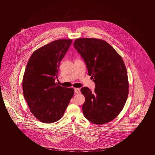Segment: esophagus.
Returning <instances> with one entry per match:
<instances>
[{"label":"esophagus","mask_w":155,"mask_h":155,"mask_svg":"<svg viewBox=\"0 0 155 155\" xmlns=\"http://www.w3.org/2000/svg\"><path fill=\"white\" fill-rule=\"evenodd\" d=\"M74 91H75V93L76 94H78V93H80V89L79 88H75L74 89Z\"/></svg>","instance_id":"1"}]
</instances>
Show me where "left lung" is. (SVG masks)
<instances>
[{
  "label": "left lung",
  "instance_id": "obj_1",
  "mask_svg": "<svg viewBox=\"0 0 155 155\" xmlns=\"http://www.w3.org/2000/svg\"><path fill=\"white\" fill-rule=\"evenodd\" d=\"M73 45L84 58L95 84L94 91L87 87L81 89L85 97L82 105L84 117L95 124L112 121L122 111L129 91L127 69L122 57L101 39L80 38Z\"/></svg>",
  "mask_w": 155,
  "mask_h": 155
}]
</instances>
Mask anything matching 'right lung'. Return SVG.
I'll return each mask as SVG.
<instances>
[{
	"label": "right lung",
	"mask_w": 155,
	"mask_h": 155,
	"mask_svg": "<svg viewBox=\"0 0 155 155\" xmlns=\"http://www.w3.org/2000/svg\"><path fill=\"white\" fill-rule=\"evenodd\" d=\"M72 42L60 39L33 52L23 77V92L29 110L38 120L45 123L57 122L62 117L74 90L55 82L60 63Z\"/></svg>",
	"instance_id": "1"
}]
</instances>
